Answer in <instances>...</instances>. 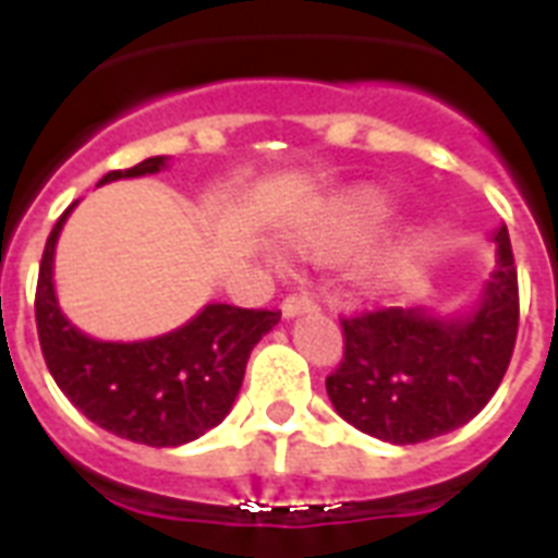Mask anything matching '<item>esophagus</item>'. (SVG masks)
<instances>
[{"mask_svg": "<svg viewBox=\"0 0 558 558\" xmlns=\"http://www.w3.org/2000/svg\"><path fill=\"white\" fill-rule=\"evenodd\" d=\"M315 301L313 295H306V292H295V295H289L283 304H280V313L283 318H295V315H304V313H313L315 310Z\"/></svg>", "mask_w": 558, "mask_h": 558, "instance_id": "1", "label": "esophagus"}]
</instances>
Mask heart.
Listing matches in <instances>:
<instances>
[{
    "instance_id": "b5f03b06",
    "label": "heart",
    "mask_w": 558,
    "mask_h": 558,
    "mask_svg": "<svg viewBox=\"0 0 558 558\" xmlns=\"http://www.w3.org/2000/svg\"><path fill=\"white\" fill-rule=\"evenodd\" d=\"M399 214V199L385 187L353 185L324 196L298 219L289 243L298 254L318 263H339L371 245ZM428 254V231L423 226L399 228L359 260L353 283L365 295L388 292L414 271Z\"/></svg>"
}]
</instances>
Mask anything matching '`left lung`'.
Segmentation results:
<instances>
[{
  "label": "left lung",
  "instance_id": "8db88e82",
  "mask_svg": "<svg viewBox=\"0 0 558 558\" xmlns=\"http://www.w3.org/2000/svg\"><path fill=\"white\" fill-rule=\"evenodd\" d=\"M495 269L458 313L390 306L344 318V359L327 376L341 420L411 446L466 425L493 399L519 332V278L507 226L493 231Z\"/></svg>",
  "mask_w": 558,
  "mask_h": 558
}]
</instances>
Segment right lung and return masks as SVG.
Instances as JSON below:
<instances>
[{
    "label": "right lung",
    "instance_id": "right-lung-1",
    "mask_svg": "<svg viewBox=\"0 0 558 558\" xmlns=\"http://www.w3.org/2000/svg\"><path fill=\"white\" fill-rule=\"evenodd\" d=\"M168 161L170 156H153L130 170H112L98 187L153 177L168 170ZM74 205L51 228L39 263L34 313L48 371L69 402L109 434L156 449L185 446L226 420L254 344L280 322V313L214 301L153 339H95L60 310L54 289L57 240Z\"/></svg>",
    "mask_w": 558,
    "mask_h": 558
}]
</instances>
